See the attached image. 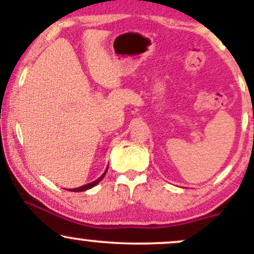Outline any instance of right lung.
<instances>
[{
	"label": "right lung",
	"mask_w": 254,
	"mask_h": 254,
	"mask_svg": "<svg viewBox=\"0 0 254 254\" xmlns=\"http://www.w3.org/2000/svg\"><path fill=\"white\" fill-rule=\"evenodd\" d=\"M106 172H107V168H106V171L104 172L103 176H101L100 178H99V179L94 180V182H92V183H89V184H86V185H83V186H80V188H76V189H70V190H69V191H72V192H80V191H86V190H89V189H92L93 186L98 185V184L100 183L101 180H103V178L105 177V174H106Z\"/></svg>",
	"instance_id": "obj_1"
}]
</instances>
